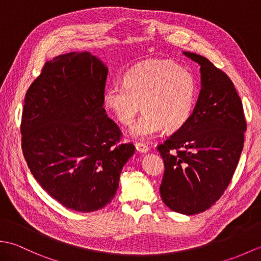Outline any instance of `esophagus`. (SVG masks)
<instances>
[{
	"label": "esophagus",
	"mask_w": 261,
	"mask_h": 261,
	"mask_svg": "<svg viewBox=\"0 0 261 261\" xmlns=\"http://www.w3.org/2000/svg\"><path fill=\"white\" fill-rule=\"evenodd\" d=\"M136 149H137V151L140 152V153H147V152H149V147L146 146L145 143H141V142H137L136 143Z\"/></svg>",
	"instance_id": "1"
}]
</instances>
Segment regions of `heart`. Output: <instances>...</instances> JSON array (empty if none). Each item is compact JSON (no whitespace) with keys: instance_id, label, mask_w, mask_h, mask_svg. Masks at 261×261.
Masks as SVG:
<instances>
[{"instance_id":"heart-1","label":"heart","mask_w":261,"mask_h":261,"mask_svg":"<svg viewBox=\"0 0 261 261\" xmlns=\"http://www.w3.org/2000/svg\"><path fill=\"white\" fill-rule=\"evenodd\" d=\"M197 97L192 73L173 62H151L131 69L124 83L115 82L105 92L104 103L120 123L131 126L136 139H150L163 131L175 132L190 120Z\"/></svg>"}]
</instances>
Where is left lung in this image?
<instances>
[{"label":"left lung","mask_w":261,"mask_h":261,"mask_svg":"<svg viewBox=\"0 0 261 261\" xmlns=\"http://www.w3.org/2000/svg\"><path fill=\"white\" fill-rule=\"evenodd\" d=\"M182 54L201 66V91L187 123L157 148L165 164L159 191L170 210L193 215L212 206L229 186L247 123L228 75L201 55Z\"/></svg>","instance_id":"1"}]
</instances>
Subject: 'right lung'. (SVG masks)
<instances>
[{
  "mask_svg": "<svg viewBox=\"0 0 261 261\" xmlns=\"http://www.w3.org/2000/svg\"><path fill=\"white\" fill-rule=\"evenodd\" d=\"M108 67L92 54L49 60L30 85L22 113V151L31 174L65 207L93 212L112 201L135 153L103 108Z\"/></svg>",
  "mask_w": 261,
  "mask_h": 261,
  "instance_id": "1",
  "label": "right lung"
}]
</instances>
